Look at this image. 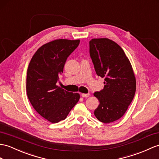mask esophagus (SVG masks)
<instances>
[{"label": "esophagus", "mask_w": 159, "mask_h": 159, "mask_svg": "<svg viewBox=\"0 0 159 159\" xmlns=\"http://www.w3.org/2000/svg\"><path fill=\"white\" fill-rule=\"evenodd\" d=\"M82 95V97H84V98H88V97H89V96H90V94H81Z\"/></svg>", "instance_id": "34e87169"}]
</instances>
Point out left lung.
Masks as SVG:
<instances>
[{"label": "left lung", "instance_id": "8db88e82", "mask_svg": "<svg viewBox=\"0 0 159 159\" xmlns=\"http://www.w3.org/2000/svg\"><path fill=\"white\" fill-rule=\"evenodd\" d=\"M89 44L96 74L104 77V88L94 93L100 102L94 115L104 123H112L125 114L134 97V73L123 50L114 41L94 38Z\"/></svg>", "mask_w": 159, "mask_h": 159}]
</instances>
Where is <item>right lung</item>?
<instances>
[{
	"label": "right lung",
	"instance_id": "right-lung-1",
	"mask_svg": "<svg viewBox=\"0 0 159 159\" xmlns=\"http://www.w3.org/2000/svg\"><path fill=\"white\" fill-rule=\"evenodd\" d=\"M79 44L80 40L51 41L38 48L30 62L27 95L38 113L52 123L66 118L80 98L78 93L67 92L57 85L67 57Z\"/></svg>",
	"mask_w": 159,
	"mask_h": 159
}]
</instances>
